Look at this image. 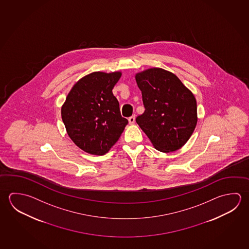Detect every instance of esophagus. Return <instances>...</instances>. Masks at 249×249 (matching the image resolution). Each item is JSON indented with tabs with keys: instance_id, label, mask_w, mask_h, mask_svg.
Wrapping results in <instances>:
<instances>
[{
	"instance_id": "34e87169",
	"label": "esophagus",
	"mask_w": 249,
	"mask_h": 249,
	"mask_svg": "<svg viewBox=\"0 0 249 249\" xmlns=\"http://www.w3.org/2000/svg\"><path fill=\"white\" fill-rule=\"evenodd\" d=\"M135 122V115H133V116H131V117H129L128 118V123H129V124H134Z\"/></svg>"
}]
</instances>
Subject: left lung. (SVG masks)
I'll return each mask as SVG.
<instances>
[{
  "label": "left lung",
  "mask_w": 249,
  "mask_h": 249,
  "mask_svg": "<svg viewBox=\"0 0 249 249\" xmlns=\"http://www.w3.org/2000/svg\"><path fill=\"white\" fill-rule=\"evenodd\" d=\"M145 111L136 123L161 152L178 150L196 127L195 97L172 72L150 68L135 75Z\"/></svg>",
  "instance_id": "8db88e82"
}]
</instances>
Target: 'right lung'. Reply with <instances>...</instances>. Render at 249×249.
I'll return each instance as SVG.
<instances>
[{"instance_id": "right-lung-1", "label": "right lung", "mask_w": 249, "mask_h": 249, "mask_svg": "<svg viewBox=\"0 0 249 249\" xmlns=\"http://www.w3.org/2000/svg\"><path fill=\"white\" fill-rule=\"evenodd\" d=\"M121 71H94L79 79L62 106L67 134L85 152L102 156L123 134L128 121L123 118L113 88Z\"/></svg>"}]
</instances>
